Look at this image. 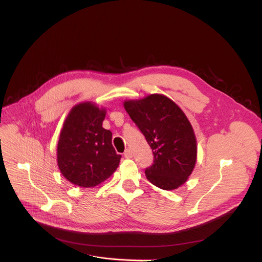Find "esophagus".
I'll return each mask as SVG.
<instances>
[{
	"label": "esophagus",
	"instance_id": "34e87169",
	"mask_svg": "<svg viewBox=\"0 0 262 262\" xmlns=\"http://www.w3.org/2000/svg\"><path fill=\"white\" fill-rule=\"evenodd\" d=\"M124 157L126 158V159H132L133 158V152H132V150L129 148H127L126 150L124 151Z\"/></svg>",
	"mask_w": 262,
	"mask_h": 262
}]
</instances>
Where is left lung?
<instances>
[{"label":"left lung","instance_id":"1","mask_svg":"<svg viewBox=\"0 0 262 262\" xmlns=\"http://www.w3.org/2000/svg\"><path fill=\"white\" fill-rule=\"evenodd\" d=\"M124 108L154 152V164L146 168L147 179L171 191L192 174L197 160L194 129L181 108L162 94L125 100Z\"/></svg>","mask_w":262,"mask_h":262}]
</instances>
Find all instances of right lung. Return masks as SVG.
Instances as JSON below:
<instances>
[{
	"label": "right lung",
	"instance_id": "1",
	"mask_svg": "<svg viewBox=\"0 0 262 262\" xmlns=\"http://www.w3.org/2000/svg\"><path fill=\"white\" fill-rule=\"evenodd\" d=\"M105 108L88 101L74 105L60 133L57 161L62 175L82 188H93L113 174L121 156L102 127Z\"/></svg>",
	"mask_w": 262,
	"mask_h": 262
}]
</instances>
